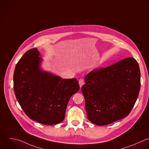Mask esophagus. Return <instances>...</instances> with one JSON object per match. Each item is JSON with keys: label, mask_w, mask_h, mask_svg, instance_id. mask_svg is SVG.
Returning a JSON list of instances; mask_svg holds the SVG:
<instances>
[{"label": "esophagus", "mask_w": 149, "mask_h": 149, "mask_svg": "<svg viewBox=\"0 0 149 149\" xmlns=\"http://www.w3.org/2000/svg\"><path fill=\"white\" fill-rule=\"evenodd\" d=\"M84 83H85V82H84V79L81 78V79L79 80V85L80 88H81V87L82 86V85L84 84Z\"/></svg>", "instance_id": "1"}]
</instances>
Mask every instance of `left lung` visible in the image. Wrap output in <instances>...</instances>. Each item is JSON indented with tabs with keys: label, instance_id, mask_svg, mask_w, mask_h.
<instances>
[{
	"label": "left lung",
	"instance_id": "left-lung-1",
	"mask_svg": "<svg viewBox=\"0 0 149 149\" xmlns=\"http://www.w3.org/2000/svg\"><path fill=\"white\" fill-rule=\"evenodd\" d=\"M81 91L88 118L97 125H106L127 117L141 89V71L133 57L106 68L94 69L85 78Z\"/></svg>",
	"mask_w": 149,
	"mask_h": 149
}]
</instances>
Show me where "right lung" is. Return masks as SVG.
Masks as SVG:
<instances>
[{
	"instance_id": "obj_1",
	"label": "right lung",
	"mask_w": 149,
	"mask_h": 149,
	"mask_svg": "<svg viewBox=\"0 0 149 149\" xmlns=\"http://www.w3.org/2000/svg\"><path fill=\"white\" fill-rule=\"evenodd\" d=\"M36 48L26 52L15 65L14 91L25 114L42 124L60 123L71 97L79 90L76 78L63 79L42 71Z\"/></svg>"
}]
</instances>
